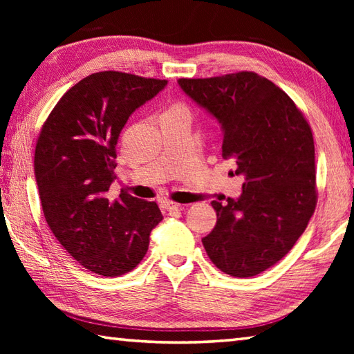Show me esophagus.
<instances>
[{
	"label": "esophagus",
	"mask_w": 354,
	"mask_h": 354,
	"mask_svg": "<svg viewBox=\"0 0 354 354\" xmlns=\"http://www.w3.org/2000/svg\"><path fill=\"white\" fill-rule=\"evenodd\" d=\"M162 207L167 209L170 214L171 213H178V212H181V209H183V205H179V204H176V202H171V201H165L164 204H162Z\"/></svg>",
	"instance_id": "34e87169"
}]
</instances>
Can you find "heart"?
<instances>
[{"instance_id":"obj_1","label":"heart","mask_w":354,"mask_h":354,"mask_svg":"<svg viewBox=\"0 0 354 354\" xmlns=\"http://www.w3.org/2000/svg\"><path fill=\"white\" fill-rule=\"evenodd\" d=\"M171 115H189V109L185 108L183 103H173L164 111L162 117H171Z\"/></svg>"}]
</instances>
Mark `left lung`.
Instances as JSON below:
<instances>
[{"instance_id": "obj_1", "label": "left lung", "mask_w": 354, "mask_h": 354, "mask_svg": "<svg viewBox=\"0 0 354 354\" xmlns=\"http://www.w3.org/2000/svg\"><path fill=\"white\" fill-rule=\"evenodd\" d=\"M178 85L219 122L222 156L245 178L237 199L212 202L217 222L202 243L222 272L257 275L292 250L317 207L310 126L283 89L251 71Z\"/></svg>"}]
</instances>
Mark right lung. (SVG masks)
Instances as JSON below:
<instances>
[{
	"label": "right lung",
	"instance_id": "1",
	"mask_svg": "<svg viewBox=\"0 0 354 354\" xmlns=\"http://www.w3.org/2000/svg\"><path fill=\"white\" fill-rule=\"evenodd\" d=\"M167 80L102 71L66 91L44 123L35 150V178L53 234L85 269L118 277L138 265L162 214L156 202L122 192L115 146L135 109Z\"/></svg>",
	"mask_w": 354,
	"mask_h": 354
}]
</instances>
